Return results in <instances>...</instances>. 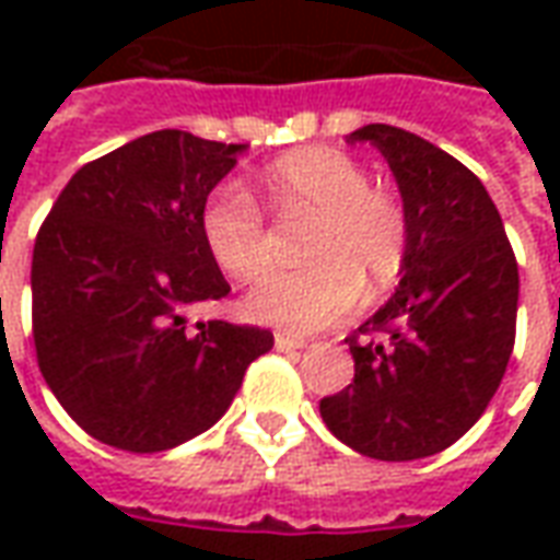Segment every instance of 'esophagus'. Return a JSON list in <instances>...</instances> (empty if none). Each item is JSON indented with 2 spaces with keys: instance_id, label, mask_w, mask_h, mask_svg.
Instances as JSON below:
<instances>
[{
  "instance_id": "obj_1",
  "label": "esophagus",
  "mask_w": 560,
  "mask_h": 560,
  "mask_svg": "<svg viewBox=\"0 0 560 560\" xmlns=\"http://www.w3.org/2000/svg\"><path fill=\"white\" fill-rule=\"evenodd\" d=\"M296 348H305V339L291 332H276V351H296Z\"/></svg>"
}]
</instances>
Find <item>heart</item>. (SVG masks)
I'll return each instance as SVG.
<instances>
[{"mask_svg":"<svg viewBox=\"0 0 560 560\" xmlns=\"http://www.w3.org/2000/svg\"><path fill=\"white\" fill-rule=\"evenodd\" d=\"M269 203L279 219H312L300 269L272 272L245 296V312L288 332L339 324L360 303L363 284L381 293L401 279L411 257V215L393 188L339 149H296L269 164ZM203 245L228 276L252 281L272 260L269 224L236 179L212 185L200 207Z\"/></svg>","mask_w":560,"mask_h":560,"instance_id":"1","label":"heart"}]
</instances>
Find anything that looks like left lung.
I'll use <instances>...</instances> for the list:
<instances>
[{
    "label": "left lung",
    "instance_id": "left-lung-1",
    "mask_svg": "<svg viewBox=\"0 0 560 560\" xmlns=\"http://www.w3.org/2000/svg\"><path fill=\"white\" fill-rule=\"evenodd\" d=\"M411 215V257L384 308L348 336L353 384L320 399L341 444L411 462L456 444L501 387L516 345L518 264L474 173L429 140L365 126Z\"/></svg>",
    "mask_w": 560,
    "mask_h": 560
}]
</instances>
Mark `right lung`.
Wrapping results in <instances>:
<instances>
[{
  "instance_id": "obj_1",
  "label": "right lung",
  "mask_w": 560,
  "mask_h": 560,
  "mask_svg": "<svg viewBox=\"0 0 560 560\" xmlns=\"http://www.w3.org/2000/svg\"><path fill=\"white\" fill-rule=\"evenodd\" d=\"M245 147L164 128L83 164L38 228L32 339L47 387L80 429L161 453L231 408L272 332L207 320L231 284L200 236V207Z\"/></svg>"
}]
</instances>
